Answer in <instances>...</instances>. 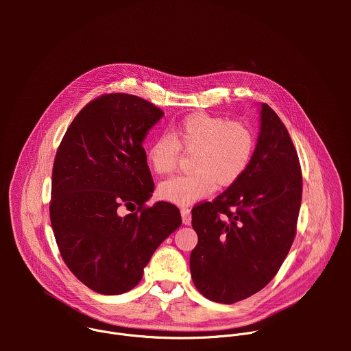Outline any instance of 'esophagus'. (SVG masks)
I'll use <instances>...</instances> for the list:
<instances>
[{
  "label": "esophagus",
  "mask_w": 351,
  "mask_h": 351,
  "mask_svg": "<svg viewBox=\"0 0 351 351\" xmlns=\"http://www.w3.org/2000/svg\"><path fill=\"white\" fill-rule=\"evenodd\" d=\"M180 214H182V221L184 225H190L191 222V214H190V210L189 208H180Z\"/></svg>",
  "instance_id": "1"
}]
</instances>
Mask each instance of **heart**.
<instances>
[{"mask_svg": "<svg viewBox=\"0 0 351 351\" xmlns=\"http://www.w3.org/2000/svg\"><path fill=\"white\" fill-rule=\"evenodd\" d=\"M180 148L194 152V171L162 182L158 194L189 206L214 193L217 184L230 186L241 178L253 157L254 136L241 122L197 112L183 118L172 136H157L147 148V161L158 175H169L179 164Z\"/></svg>", "mask_w": 351, "mask_h": 351, "instance_id": "obj_1", "label": "heart"}]
</instances>
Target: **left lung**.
<instances>
[{
  "instance_id": "obj_1",
  "label": "left lung",
  "mask_w": 351,
  "mask_h": 351,
  "mask_svg": "<svg viewBox=\"0 0 351 351\" xmlns=\"http://www.w3.org/2000/svg\"><path fill=\"white\" fill-rule=\"evenodd\" d=\"M248 168L213 202L191 210L198 243L190 254L197 290L233 304L265 287L293 244L303 176L290 134L268 106Z\"/></svg>"
}]
</instances>
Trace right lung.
Segmentation results:
<instances>
[{"label": "right lung", "mask_w": 351, "mask_h": 351, "mask_svg": "<svg viewBox=\"0 0 351 351\" xmlns=\"http://www.w3.org/2000/svg\"><path fill=\"white\" fill-rule=\"evenodd\" d=\"M162 115L137 95L103 94L76 115L58 147L49 219L64 263L97 293L137 286L157 247L182 223L168 202L145 206L154 182L143 140ZM122 208L131 213L122 217Z\"/></svg>", "instance_id": "obj_1"}]
</instances>
